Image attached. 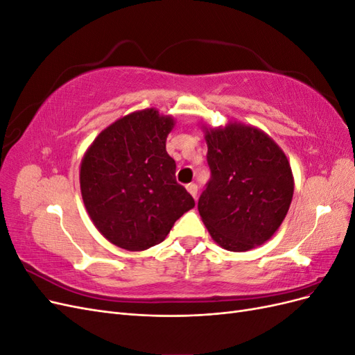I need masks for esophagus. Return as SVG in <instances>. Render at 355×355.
Listing matches in <instances>:
<instances>
[{"instance_id": "esophagus-1", "label": "esophagus", "mask_w": 355, "mask_h": 355, "mask_svg": "<svg viewBox=\"0 0 355 355\" xmlns=\"http://www.w3.org/2000/svg\"><path fill=\"white\" fill-rule=\"evenodd\" d=\"M187 189H188V192L189 194L194 197V198H197V194H198V187L196 185V184H189V185H187Z\"/></svg>"}]
</instances>
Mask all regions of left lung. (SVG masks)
<instances>
[{"mask_svg": "<svg viewBox=\"0 0 355 355\" xmlns=\"http://www.w3.org/2000/svg\"><path fill=\"white\" fill-rule=\"evenodd\" d=\"M210 179L198 200L211 239L245 252L272 237L293 197V176L278 145L243 124L206 130Z\"/></svg>", "mask_w": 355, "mask_h": 355, "instance_id": "obj_1", "label": "left lung"}]
</instances>
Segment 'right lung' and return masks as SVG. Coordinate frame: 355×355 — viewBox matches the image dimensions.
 <instances>
[{
    "instance_id": "1",
    "label": "right lung",
    "mask_w": 355,
    "mask_h": 355,
    "mask_svg": "<svg viewBox=\"0 0 355 355\" xmlns=\"http://www.w3.org/2000/svg\"><path fill=\"white\" fill-rule=\"evenodd\" d=\"M175 121L155 110L115 121L94 139L81 170V194L94 227L125 250H146L166 239L175 222L196 206L176 182L166 151Z\"/></svg>"
}]
</instances>
